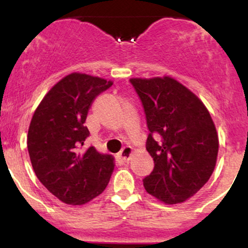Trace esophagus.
Wrapping results in <instances>:
<instances>
[{
	"mask_svg": "<svg viewBox=\"0 0 248 248\" xmlns=\"http://www.w3.org/2000/svg\"><path fill=\"white\" fill-rule=\"evenodd\" d=\"M132 155H133V148L129 146H126L121 150L120 154H119V158H121L124 162H128L130 160V157H132Z\"/></svg>",
	"mask_w": 248,
	"mask_h": 248,
	"instance_id": "1",
	"label": "esophagus"
}]
</instances>
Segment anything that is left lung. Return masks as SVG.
<instances>
[{
	"label": "left lung",
	"mask_w": 248,
	"mask_h": 248,
	"mask_svg": "<svg viewBox=\"0 0 248 248\" xmlns=\"http://www.w3.org/2000/svg\"><path fill=\"white\" fill-rule=\"evenodd\" d=\"M130 82L143 105L150 132L146 148L155 163L143 179L144 189L166 204L183 203L215 170L219 141L211 115L195 93L171 77Z\"/></svg>",
	"instance_id": "obj_1"
}]
</instances>
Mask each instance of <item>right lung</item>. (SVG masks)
Returning a JSON list of instances; mask_svg holds the SVG:
<instances>
[{
    "label": "right lung",
    "mask_w": 248,
    "mask_h": 248,
    "mask_svg": "<svg viewBox=\"0 0 248 248\" xmlns=\"http://www.w3.org/2000/svg\"><path fill=\"white\" fill-rule=\"evenodd\" d=\"M113 81L75 72L53 86L36 108L28 132V150L41 183L62 203L82 205L106 189L114 157L82 150L90 135L88 109Z\"/></svg>",
    "instance_id": "obj_1"
}]
</instances>
